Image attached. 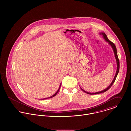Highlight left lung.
I'll list each match as a JSON object with an SVG mask.
<instances>
[{"mask_svg": "<svg viewBox=\"0 0 131 131\" xmlns=\"http://www.w3.org/2000/svg\"><path fill=\"white\" fill-rule=\"evenodd\" d=\"M100 34L102 35H103V37L104 38L105 40L107 42H108V43L112 46V48H113V51H114V55H115V59H116V62H117V70H116V74L114 76V78L112 81V83L111 84V85L105 89H104V90L102 91H100V92H96V93H89V92H87L84 90H83L82 89H81L84 92H85V93H86L88 94H90V95H94V94H97L102 93H104L105 92H106V91H107L109 89L111 88V87L112 86V84L114 83V82H115V80L116 78V77L117 75V74L118 73V72H119V59L118 58V56H117V50H116V47H115V45H114V44L112 42V41H111L106 36V35L104 33H101Z\"/></svg>", "mask_w": 131, "mask_h": 131, "instance_id": "obj_1", "label": "left lung"}]
</instances>
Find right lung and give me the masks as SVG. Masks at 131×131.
I'll list each match as a JSON object with an SVG mask.
<instances>
[{"instance_id": "right-lung-1", "label": "right lung", "mask_w": 131, "mask_h": 131, "mask_svg": "<svg viewBox=\"0 0 131 131\" xmlns=\"http://www.w3.org/2000/svg\"><path fill=\"white\" fill-rule=\"evenodd\" d=\"M60 86H61V84L60 85V86H59V89L57 90V91L56 92V93L54 94L53 95H52V96H51V97H48V98H44V99H47V98H52V97H53L54 96H55L56 95V94H57V93L58 92V91H59V89H60Z\"/></svg>"}]
</instances>
